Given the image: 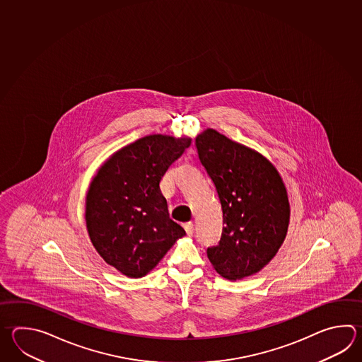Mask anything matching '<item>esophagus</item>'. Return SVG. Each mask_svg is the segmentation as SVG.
Listing matches in <instances>:
<instances>
[{
	"label": "esophagus",
	"instance_id": "obj_1",
	"mask_svg": "<svg viewBox=\"0 0 362 362\" xmlns=\"http://www.w3.org/2000/svg\"><path fill=\"white\" fill-rule=\"evenodd\" d=\"M185 229L188 236H192L193 232H194V224H193L192 221H188V223L185 224Z\"/></svg>",
	"mask_w": 362,
	"mask_h": 362
}]
</instances>
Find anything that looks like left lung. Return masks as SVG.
<instances>
[{"label": "left lung", "instance_id": "left-lung-1", "mask_svg": "<svg viewBox=\"0 0 362 362\" xmlns=\"http://www.w3.org/2000/svg\"><path fill=\"white\" fill-rule=\"evenodd\" d=\"M199 163L221 199V241L207 247L216 272L241 280L276 255L288 232V194L280 174L258 152L207 129L196 138Z\"/></svg>", "mask_w": 362, "mask_h": 362}]
</instances>
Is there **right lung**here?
Here are the masks:
<instances>
[{
	"instance_id": "add662e5",
	"label": "right lung",
	"mask_w": 362,
	"mask_h": 362,
	"mask_svg": "<svg viewBox=\"0 0 362 362\" xmlns=\"http://www.w3.org/2000/svg\"><path fill=\"white\" fill-rule=\"evenodd\" d=\"M191 139L149 135L119 149L90 185L86 226L100 257L129 277L146 276L185 235L171 221L160 182Z\"/></svg>"
}]
</instances>
